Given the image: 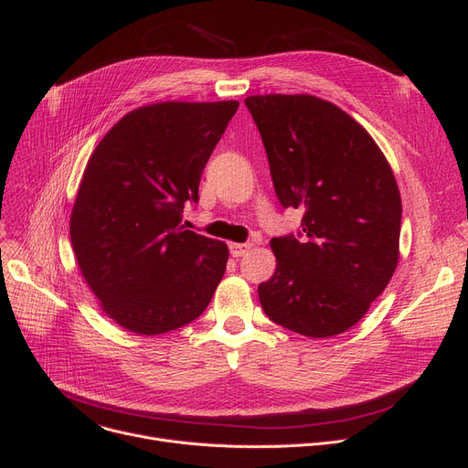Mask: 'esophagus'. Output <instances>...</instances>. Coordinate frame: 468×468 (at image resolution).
<instances>
[{
	"mask_svg": "<svg viewBox=\"0 0 468 468\" xmlns=\"http://www.w3.org/2000/svg\"><path fill=\"white\" fill-rule=\"evenodd\" d=\"M250 249H252L250 242H231V244H229V252H231L233 258L244 256Z\"/></svg>",
	"mask_w": 468,
	"mask_h": 468,
	"instance_id": "obj_1",
	"label": "esophagus"
}]
</instances>
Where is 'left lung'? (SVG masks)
Listing matches in <instances>:
<instances>
[{
  "instance_id": "obj_1",
  "label": "left lung",
  "mask_w": 468,
  "mask_h": 468,
  "mask_svg": "<svg viewBox=\"0 0 468 468\" xmlns=\"http://www.w3.org/2000/svg\"><path fill=\"white\" fill-rule=\"evenodd\" d=\"M277 199L303 212L298 235L275 237L265 314L307 337L355 326L399 263L402 201L395 175L358 122L311 94L249 96Z\"/></svg>"
}]
</instances>
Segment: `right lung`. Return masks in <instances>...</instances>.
I'll list each match as a JSON object with an SVG mask.
<instances>
[{
	"label": "right lung",
	"instance_id": "add662e5",
	"mask_svg": "<svg viewBox=\"0 0 468 468\" xmlns=\"http://www.w3.org/2000/svg\"><path fill=\"white\" fill-rule=\"evenodd\" d=\"M239 102H161L122 117L92 152L69 239L102 311L134 334L195 321L226 273V242L182 226Z\"/></svg>",
	"mask_w": 468,
	"mask_h": 468
}]
</instances>
